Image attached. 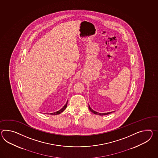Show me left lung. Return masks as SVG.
Masks as SVG:
<instances>
[{
	"label": "left lung",
	"mask_w": 158,
	"mask_h": 158,
	"mask_svg": "<svg viewBox=\"0 0 158 158\" xmlns=\"http://www.w3.org/2000/svg\"><path fill=\"white\" fill-rule=\"evenodd\" d=\"M89 108L90 111L94 113V114H96V115H108V114H111V113H112V112H113L112 111L110 112H107V113H99V112H97L94 111L93 109H92L90 107V106H89Z\"/></svg>",
	"instance_id": "1"
}]
</instances>
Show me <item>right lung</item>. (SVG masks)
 Returning <instances> with one entry per match:
<instances>
[{
	"instance_id": "add662e5",
	"label": "right lung",
	"mask_w": 158,
	"mask_h": 158,
	"mask_svg": "<svg viewBox=\"0 0 158 158\" xmlns=\"http://www.w3.org/2000/svg\"><path fill=\"white\" fill-rule=\"evenodd\" d=\"M67 103H68V101L67 102V103H65V105L63 106V107L62 108V109H60V110H59L58 111L55 112L54 113H51L50 114V115H58V114H60V113H62V112L64 110H65L66 107H67Z\"/></svg>"
}]
</instances>
